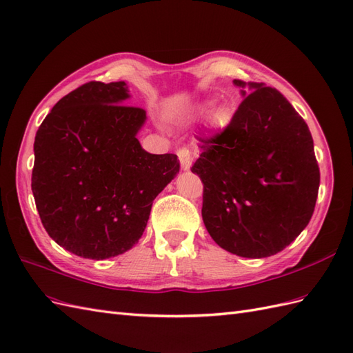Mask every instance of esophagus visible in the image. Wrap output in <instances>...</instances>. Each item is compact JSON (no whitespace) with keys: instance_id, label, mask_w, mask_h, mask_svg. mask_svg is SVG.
I'll list each match as a JSON object with an SVG mask.
<instances>
[{"instance_id":"1","label":"esophagus","mask_w":353,"mask_h":353,"mask_svg":"<svg viewBox=\"0 0 353 353\" xmlns=\"http://www.w3.org/2000/svg\"><path fill=\"white\" fill-rule=\"evenodd\" d=\"M177 157H179V161H180V165H182L183 170H189L192 165V155L191 152H189L188 149L182 148L177 150Z\"/></svg>"}]
</instances>
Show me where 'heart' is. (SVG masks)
Returning <instances> with one entry per match:
<instances>
[{
	"mask_svg": "<svg viewBox=\"0 0 353 353\" xmlns=\"http://www.w3.org/2000/svg\"><path fill=\"white\" fill-rule=\"evenodd\" d=\"M213 105H214V101H204V103L198 104V105L195 107V113H196V114H204V113H207L209 110H212ZM212 117H213V121H214L216 123L222 125V123H225V122H227V121L230 119V112H228L225 107H218V108H216V110L213 112Z\"/></svg>",
	"mask_w": 353,
	"mask_h": 353,
	"instance_id": "1",
	"label": "heart"
}]
</instances>
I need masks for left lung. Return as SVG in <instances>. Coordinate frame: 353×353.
<instances>
[{
	"label": "left lung",
	"instance_id": "1",
	"mask_svg": "<svg viewBox=\"0 0 353 353\" xmlns=\"http://www.w3.org/2000/svg\"><path fill=\"white\" fill-rule=\"evenodd\" d=\"M248 88L231 122L198 137L203 152L191 170L204 185L201 214L212 239L234 255L265 258L310 222L321 174L309 126L291 103L263 83Z\"/></svg>",
	"mask_w": 353,
	"mask_h": 353
}]
</instances>
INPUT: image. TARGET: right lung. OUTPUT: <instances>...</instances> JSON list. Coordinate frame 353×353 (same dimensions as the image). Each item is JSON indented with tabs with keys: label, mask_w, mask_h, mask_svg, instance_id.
<instances>
[{
	"label": "right lung",
	"mask_w": 353,
	"mask_h": 353,
	"mask_svg": "<svg viewBox=\"0 0 353 353\" xmlns=\"http://www.w3.org/2000/svg\"><path fill=\"white\" fill-rule=\"evenodd\" d=\"M125 82H88L53 105L34 141L31 188L44 230L77 256L105 259L143 236L152 203L180 170L137 140L146 121Z\"/></svg>",
	"instance_id": "1"
}]
</instances>
